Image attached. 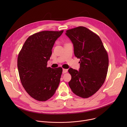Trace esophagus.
Returning a JSON list of instances; mask_svg holds the SVG:
<instances>
[{
    "mask_svg": "<svg viewBox=\"0 0 127 127\" xmlns=\"http://www.w3.org/2000/svg\"><path fill=\"white\" fill-rule=\"evenodd\" d=\"M68 70L66 69H63V73H65L66 72H67Z\"/></svg>",
    "mask_w": 127,
    "mask_h": 127,
    "instance_id": "obj_1",
    "label": "esophagus"
}]
</instances>
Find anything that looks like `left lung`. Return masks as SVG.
<instances>
[{
	"mask_svg": "<svg viewBox=\"0 0 127 127\" xmlns=\"http://www.w3.org/2000/svg\"><path fill=\"white\" fill-rule=\"evenodd\" d=\"M65 34L73 44L75 57L80 59L79 71L68 70L71 75L69 85L77 96L88 98L98 91L105 80L107 53L99 36L85 27L67 30Z\"/></svg>",
	"mask_w": 127,
	"mask_h": 127,
	"instance_id": "8db88e82",
	"label": "left lung"
}]
</instances>
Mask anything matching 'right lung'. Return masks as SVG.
<instances>
[{"mask_svg": "<svg viewBox=\"0 0 127 127\" xmlns=\"http://www.w3.org/2000/svg\"><path fill=\"white\" fill-rule=\"evenodd\" d=\"M61 31H42L33 34L25 42L17 58V68L22 84L33 98L46 101L55 93L62 68L47 67V62Z\"/></svg>", "mask_w": 127, "mask_h": 127, "instance_id": "right-lung-1", "label": "right lung"}]
</instances>
